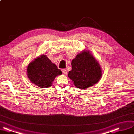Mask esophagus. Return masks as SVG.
I'll return each instance as SVG.
<instances>
[{"mask_svg": "<svg viewBox=\"0 0 134 134\" xmlns=\"http://www.w3.org/2000/svg\"><path fill=\"white\" fill-rule=\"evenodd\" d=\"M62 72H63V74H64V75H66V74H67L66 69H62Z\"/></svg>", "mask_w": 134, "mask_h": 134, "instance_id": "esophagus-1", "label": "esophagus"}]
</instances>
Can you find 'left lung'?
Masks as SVG:
<instances>
[{"mask_svg":"<svg viewBox=\"0 0 134 134\" xmlns=\"http://www.w3.org/2000/svg\"><path fill=\"white\" fill-rule=\"evenodd\" d=\"M99 64L88 51L76 55L71 62V70L68 76L75 86L81 89H88L96 84L101 77Z\"/></svg>","mask_w":134,"mask_h":134,"instance_id":"1","label":"left lung"}]
</instances>
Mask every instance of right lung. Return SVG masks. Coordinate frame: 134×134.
Returning a JSON list of instances; mask_svg holds the SVG:
<instances>
[{
	"label": "right lung",
	"instance_id": "1",
	"mask_svg": "<svg viewBox=\"0 0 134 134\" xmlns=\"http://www.w3.org/2000/svg\"><path fill=\"white\" fill-rule=\"evenodd\" d=\"M62 74L57 66L44 55L30 63L27 68V75L30 81L43 88L51 86L55 77Z\"/></svg>",
	"mask_w": 134,
	"mask_h": 134
}]
</instances>
